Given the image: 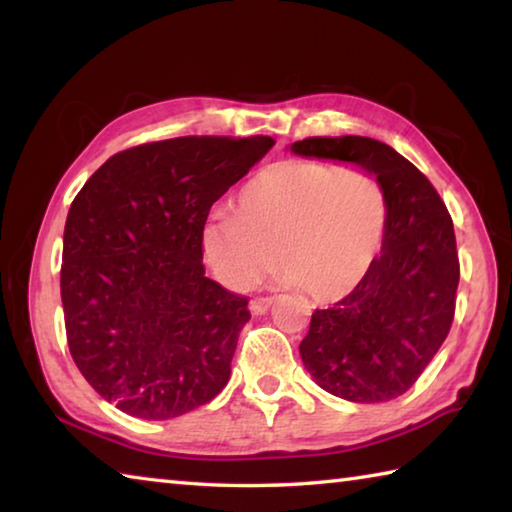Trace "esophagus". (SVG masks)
Wrapping results in <instances>:
<instances>
[{"instance_id":"esophagus-1","label":"esophagus","mask_w":512,"mask_h":512,"mask_svg":"<svg viewBox=\"0 0 512 512\" xmlns=\"http://www.w3.org/2000/svg\"><path fill=\"white\" fill-rule=\"evenodd\" d=\"M273 302H275V298H273V296L255 298V300H250V311H253L255 316H262V314H266L268 309H271Z\"/></svg>"}]
</instances>
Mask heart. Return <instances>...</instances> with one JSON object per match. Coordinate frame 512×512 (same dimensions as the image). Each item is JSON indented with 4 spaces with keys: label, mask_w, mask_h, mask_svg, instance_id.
Listing matches in <instances>:
<instances>
[{
    "label": "heart",
    "mask_w": 512,
    "mask_h": 512,
    "mask_svg": "<svg viewBox=\"0 0 512 512\" xmlns=\"http://www.w3.org/2000/svg\"><path fill=\"white\" fill-rule=\"evenodd\" d=\"M388 210L386 187L368 169L282 160L241 185L235 214L205 221L203 253L228 287L259 282L277 255L284 280L316 300H339L375 266Z\"/></svg>",
    "instance_id": "heart-1"
}]
</instances>
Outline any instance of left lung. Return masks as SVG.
I'll list each match as a JSON object with an SVG mask.
<instances>
[{
    "label": "left lung",
    "instance_id": "left-lung-1",
    "mask_svg": "<svg viewBox=\"0 0 512 512\" xmlns=\"http://www.w3.org/2000/svg\"><path fill=\"white\" fill-rule=\"evenodd\" d=\"M302 158L352 162L379 176L388 192L384 246L357 289L316 309L300 357L316 384L348 402L404 395L447 339L456 311L454 223L427 176L370 137H307Z\"/></svg>",
    "mask_w": 512,
    "mask_h": 512
}]
</instances>
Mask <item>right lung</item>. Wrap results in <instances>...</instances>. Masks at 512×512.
<instances>
[{
	"label": "right lung",
	"instance_id": "1",
	"mask_svg": "<svg viewBox=\"0 0 512 512\" xmlns=\"http://www.w3.org/2000/svg\"><path fill=\"white\" fill-rule=\"evenodd\" d=\"M273 144L264 135L140 144L76 194L60 268L67 345L119 411L178 418L228 384L248 298L205 277L201 235L210 207Z\"/></svg>",
	"mask_w": 512,
	"mask_h": 512
}]
</instances>
